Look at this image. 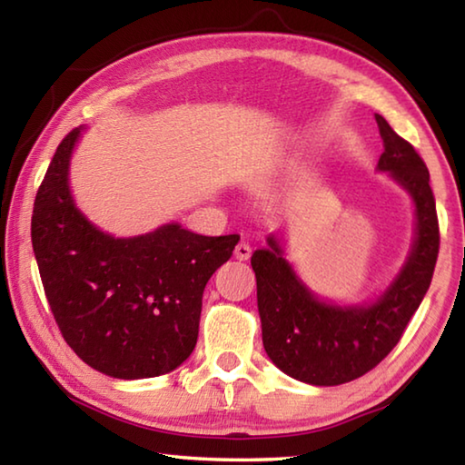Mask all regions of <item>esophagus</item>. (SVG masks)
<instances>
[{
    "instance_id": "1",
    "label": "esophagus",
    "mask_w": 465,
    "mask_h": 465,
    "mask_svg": "<svg viewBox=\"0 0 465 465\" xmlns=\"http://www.w3.org/2000/svg\"><path fill=\"white\" fill-rule=\"evenodd\" d=\"M252 256V246L248 242H240L238 246H235V258L238 261H248V258Z\"/></svg>"
}]
</instances>
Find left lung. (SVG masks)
I'll list each match as a JSON object with an SVG mask.
<instances>
[{
	"mask_svg": "<svg viewBox=\"0 0 465 465\" xmlns=\"http://www.w3.org/2000/svg\"><path fill=\"white\" fill-rule=\"evenodd\" d=\"M375 121L383 139L377 168L390 172L416 204L414 246L390 289L365 308H338L318 302L299 282L272 235L271 248L252 254L266 355L282 373L312 385H341L380 365L402 338L435 272L440 238L427 163L381 114Z\"/></svg>",
	"mask_w": 465,
	"mask_h": 465,
	"instance_id": "1",
	"label": "left lung"
}]
</instances>
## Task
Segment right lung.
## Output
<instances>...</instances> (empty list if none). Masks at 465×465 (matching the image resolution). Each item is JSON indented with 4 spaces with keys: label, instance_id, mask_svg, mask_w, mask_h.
<instances>
[{
    "label": "right lung",
    "instance_id": "right-lung-1",
    "mask_svg": "<svg viewBox=\"0 0 465 465\" xmlns=\"http://www.w3.org/2000/svg\"><path fill=\"white\" fill-rule=\"evenodd\" d=\"M80 129L69 131L38 186L33 248L61 336L84 363L119 380L174 371L199 336L203 291L230 261L238 233L199 235L178 223L113 238L69 194L67 170Z\"/></svg>",
    "mask_w": 465,
    "mask_h": 465
}]
</instances>
